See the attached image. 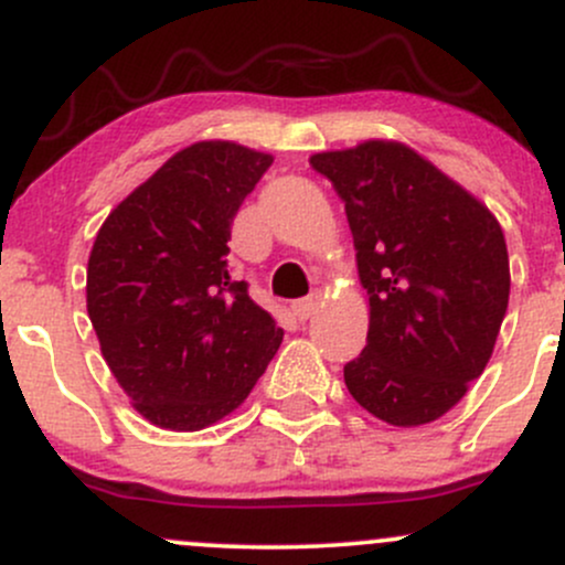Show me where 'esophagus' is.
<instances>
[{
	"label": "esophagus",
	"mask_w": 565,
	"mask_h": 565,
	"mask_svg": "<svg viewBox=\"0 0 565 565\" xmlns=\"http://www.w3.org/2000/svg\"><path fill=\"white\" fill-rule=\"evenodd\" d=\"M316 310H319V295H310L305 297V300L291 302V313H295L300 321H308Z\"/></svg>",
	"instance_id": "esophagus-1"
}]
</instances>
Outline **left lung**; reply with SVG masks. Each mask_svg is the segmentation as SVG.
I'll list each match as a JSON object with an SVG mask.
<instances>
[{"label": "left lung", "instance_id": "8db88e82", "mask_svg": "<svg viewBox=\"0 0 565 565\" xmlns=\"http://www.w3.org/2000/svg\"><path fill=\"white\" fill-rule=\"evenodd\" d=\"M345 201L369 334L345 364L350 395L395 427L438 419L483 374L508 313L497 217L401 142L310 157Z\"/></svg>", "mask_w": 565, "mask_h": 565}]
</instances>
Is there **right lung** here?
<instances>
[{"label":"right lung","mask_w":565,"mask_h":565,"mask_svg":"<svg viewBox=\"0 0 565 565\" xmlns=\"http://www.w3.org/2000/svg\"><path fill=\"white\" fill-rule=\"evenodd\" d=\"M270 164L236 142H193L97 231L87 313L103 359L148 423H217L281 345L284 329L228 265L233 217Z\"/></svg>","instance_id":"1"}]
</instances>
